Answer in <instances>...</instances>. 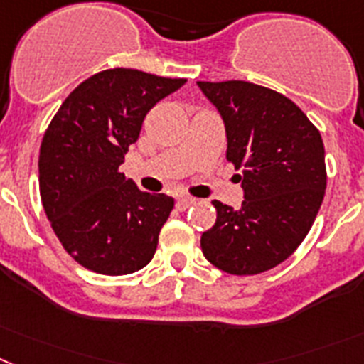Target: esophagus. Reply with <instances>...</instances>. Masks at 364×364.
Returning <instances> with one entry per match:
<instances>
[{"instance_id": "34e87169", "label": "esophagus", "mask_w": 364, "mask_h": 364, "mask_svg": "<svg viewBox=\"0 0 364 364\" xmlns=\"http://www.w3.org/2000/svg\"><path fill=\"white\" fill-rule=\"evenodd\" d=\"M196 203V198H191V196H179L177 198V209H188L191 205H194Z\"/></svg>"}]
</instances>
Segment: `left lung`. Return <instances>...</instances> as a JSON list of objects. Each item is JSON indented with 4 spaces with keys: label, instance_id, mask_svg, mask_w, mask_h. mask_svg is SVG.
<instances>
[{
    "label": "left lung",
    "instance_id": "1",
    "mask_svg": "<svg viewBox=\"0 0 364 364\" xmlns=\"http://www.w3.org/2000/svg\"><path fill=\"white\" fill-rule=\"evenodd\" d=\"M225 124L228 161L240 170L244 201H213L215 225L201 235L210 264L255 276L291 257L304 242L328 185L320 131L300 107L248 81H198Z\"/></svg>",
    "mask_w": 364,
    "mask_h": 364
}]
</instances>
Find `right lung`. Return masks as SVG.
I'll use <instances>...</instances> for the list:
<instances>
[{
	"label": "right lung",
	"instance_id": "add662e5",
	"mask_svg": "<svg viewBox=\"0 0 364 364\" xmlns=\"http://www.w3.org/2000/svg\"><path fill=\"white\" fill-rule=\"evenodd\" d=\"M185 81L133 68L103 70L73 88L48 125L38 155L42 205L81 267L125 276L154 259L173 200L139 191L120 164L149 109Z\"/></svg>",
	"mask_w": 364,
	"mask_h": 364
}]
</instances>
